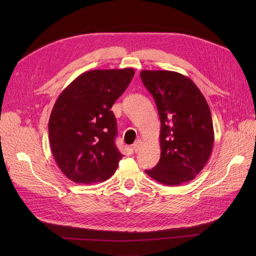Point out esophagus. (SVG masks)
Instances as JSON below:
<instances>
[{"instance_id":"obj_1","label":"esophagus","mask_w":256,"mask_h":256,"mask_svg":"<svg viewBox=\"0 0 256 256\" xmlns=\"http://www.w3.org/2000/svg\"><path fill=\"white\" fill-rule=\"evenodd\" d=\"M141 146H142V141L141 140H136V142L132 145V148H134V152H138V150H140V148H141Z\"/></svg>"}]
</instances>
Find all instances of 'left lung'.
I'll return each mask as SVG.
<instances>
[{
	"mask_svg": "<svg viewBox=\"0 0 256 256\" xmlns=\"http://www.w3.org/2000/svg\"><path fill=\"white\" fill-rule=\"evenodd\" d=\"M141 79L156 102L161 154L145 170L152 180L180 186L194 180L210 157L214 142L212 113L205 97L188 76L168 70H142Z\"/></svg>",
	"mask_w": 256,
	"mask_h": 256,
	"instance_id": "8db88e82",
	"label": "left lung"
}]
</instances>
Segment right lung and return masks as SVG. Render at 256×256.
<instances>
[{
    "mask_svg": "<svg viewBox=\"0 0 256 256\" xmlns=\"http://www.w3.org/2000/svg\"><path fill=\"white\" fill-rule=\"evenodd\" d=\"M132 68L83 72L60 92L49 120V140L60 171L76 184L104 182L122 154L113 104L128 88Z\"/></svg>",
    "mask_w": 256,
    "mask_h": 256,
    "instance_id": "add662e5",
    "label": "right lung"
}]
</instances>
